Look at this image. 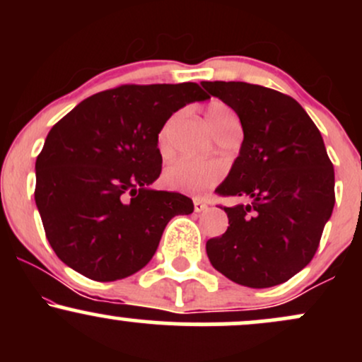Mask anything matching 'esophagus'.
Returning a JSON list of instances; mask_svg holds the SVG:
<instances>
[{"label":"esophagus","mask_w":362,"mask_h":362,"mask_svg":"<svg viewBox=\"0 0 362 362\" xmlns=\"http://www.w3.org/2000/svg\"><path fill=\"white\" fill-rule=\"evenodd\" d=\"M194 211H195V213H204V211H207V204L204 201H201V199H195V201H194Z\"/></svg>","instance_id":"1"}]
</instances>
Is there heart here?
<instances>
[{"label":"heart","mask_w":362,"mask_h":362,"mask_svg":"<svg viewBox=\"0 0 362 362\" xmlns=\"http://www.w3.org/2000/svg\"><path fill=\"white\" fill-rule=\"evenodd\" d=\"M206 119L211 129L216 132L223 129L226 124L236 120V115L230 107H226L221 102H211L206 109ZM173 120L170 119L163 124V127L158 132V146L161 151H167L170 146V138H172ZM223 167L214 161H201L192 160V158H180L173 161L170 167L165 170V184L170 189L178 190L185 194H202L207 189L214 187L221 180Z\"/></svg>","instance_id":"obj_1"}]
</instances>
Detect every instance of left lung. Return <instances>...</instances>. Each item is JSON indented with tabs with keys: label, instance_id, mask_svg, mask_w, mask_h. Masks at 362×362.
Instances as JSON below:
<instances>
[{
	"label": "left lung",
	"instance_id": "left-lung-1",
	"mask_svg": "<svg viewBox=\"0 0 362 362\" xmlns=\"http://www.w3.org/2000/svg\"><path fill=\"white\" fill-rule=\"evenodd\" d=\"M236 112L243 143L219 195L247 199L224 207L226 233L207 240L216 271L248 288H271L305 269L335 204L334 165L305 109L281 91L243 81H202Z\"/></svg>",
	"mask_w": 362,
	"mask_h": 362
}]
</instances>
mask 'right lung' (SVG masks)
<instances>
[{
  "instance_id": "right-lung-1",
  "label": "right lung",
  "mask_w": 362,
  "mask_h": 362,
  "mask_svg": "<svg viewBox=\"0 0 362 362\" xmlns=\"http://www.w3.org/2000/svg\"><path fill=\"white\" fill-rule=\"evenodd\" d=\"M197 83L122 85L78 103L49 131L35 161V204L56 255L93 281L124 279L155 255L165 226L192 199L153 190L158 132Z\"/></svg>"
}]
</instances>
